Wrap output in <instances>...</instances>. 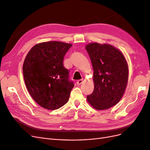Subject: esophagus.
<instances>
[{
  "mask_svg": "<svg viewBox=\"0 0 150 150\" xmlns=\"http://www.w3.org/2000/svg\"><path fill=\"white\" fill-rule=\"evenodd\" d=\"M83 83V79H80V80H78V81H77V82H76V84H78V85H80V84H81Z\"/></svg>",
  "mask_w": 150,
  "mask_h": 150,
  "instance_id": "34e87169",
  "label": "esophagus"
}]
</instances>
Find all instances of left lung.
<instances>
[{"mask_svg": "<svg viewBox=\"0 0 150 150\" xmlns=\"http://www.w3.org/2000/svg\"><path fill=\"white\" fill-rule=\"evenodd\" d=\"M93 68L94 91L87 96L93 108L104 110L115 106L125 92L129 68L122 52L109 44L91 42L85 46Z\"/></svg>", "mask_w": 150, "mask_h": 150, "instance_id": "8db88e82", "label": "left lung"}]
</instances>
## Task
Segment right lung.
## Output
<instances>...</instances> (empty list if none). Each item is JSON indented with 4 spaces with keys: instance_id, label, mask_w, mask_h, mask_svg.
I'll return each instance as SVG.
<instances>
[{
    "instance_id": "1",
    "label": "right lung",
    "mask_w": 150,
    "mask_h": 150,
    "mask_svg": "<svg viewBox=\"0 0 150 150\" xmlns=\"http://www.w3.org/2000/svg\"><path fill=\"white\" fill-rule=\"evenodd\" d=\"M72 45L61 41L39 43L24 59L22 69L27 89L46 110H57L69 100L74 84L69 81V71L63 66V60Z\"/></svg>"
}]
</instances>
